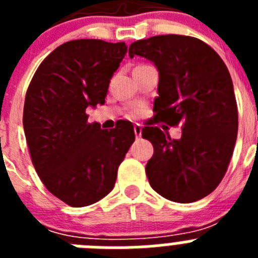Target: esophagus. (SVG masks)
I'll list each match as a JSON object with an SVG mask.
<instances>
[{
  "instance_id": "esophagus-1",
  "label": "esophagus",
  "mask_w": 258,
  "mask_h": 258,
  "mask_svg": "<svg viewBox=\"0 0 258 258\" xmlns=\"http://www.w3.org/2000/svg\"><path fill=\"white\" fill-rule=\"evenodd\" d=\"M134 134H136V138H141V136H142V125L134 124Z\"/></svg>"
}]
</instances>
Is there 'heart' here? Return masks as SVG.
Instances as JSON below:
<instances>
[{
  "instance_id": "1",
  "label": "heart",
  "mask_w": 258,
  "mask_h": 258,
  "mask_svg": "<svg viewBox=\"0 0 258 258\" xmlns=\"http://www.w3.org/2000/svg\"><path fill=\"white\" fill-rule=\"evenodd\" d=\"M137 112V111H134V113H136Z\"/></svg>"
}]
</instances>
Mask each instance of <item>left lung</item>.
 <instances>
[{
    "label": "left lung",
    "instance_id": "1",
    "mask_svg": "<svg viewBox=\"0 0 258 258\" xmlns=\"http://www.w3.org/2000/svg\"><path fill=\"white\" fill-rule=\"evenodd\" d=\"M134 55L159 71L155 120L182 124L179 140L157 126L142 129L154 146L146 165L150 184L172 202L203 199L222 181L236 142L238 107L229 70L209 45L188 36L136 41L129 46Z\"/></svg>",
    "mask_w": 258,
    "mask_h": 258
}]
</instances>
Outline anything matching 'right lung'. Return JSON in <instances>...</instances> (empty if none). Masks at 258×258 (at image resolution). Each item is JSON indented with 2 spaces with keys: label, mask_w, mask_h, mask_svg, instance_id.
Wrapping results in <instances>:
<instances>
[{
  "label": "right lung",
  "mask_w": 258,
  "mask_h": 258,
  "mask_svg": "<svg viewBox=\"0 0 258 258\" xmlns=\"http://www.w3.org/2000/svg\"><path fill=\"white\" fill-rule=\"evenodd\" d=\"M125 42L75 40L56 47L36 71L26 94L23 126L38 177L71 207H86L112 190L134 142L133 125L112 131L89 122L88 107L103 104Z\"/></svg>",
  "instance_id": "right-lung-1"
}]
</instances>
